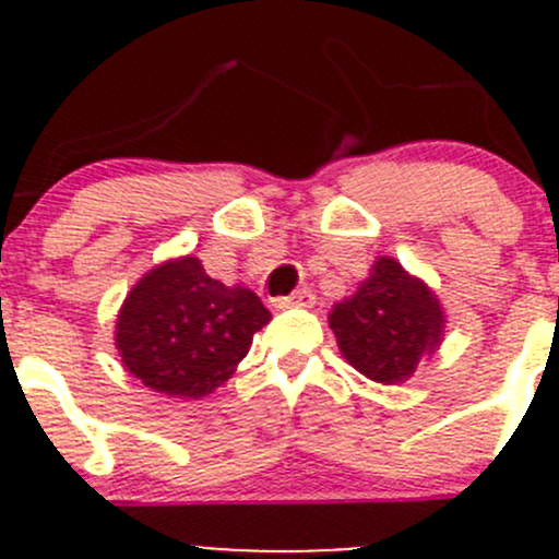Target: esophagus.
<instances>
[{
  "label": "esophagus",
  "mask_w": 559,
  "mask_h": 559,
  "mask_svg": "<svg viewBox=\"0 0 559 559\" xmlns=\"http://www.w3.org/2000/svg\"><path fill=\"white\" fill-rule=\"evenodd\" d=\"M316 297L311 289H300L295 292L292 297H284V300H278V308H313Z\"/></svg>",
  "instance_id": "34e87169"
}]
</instances>
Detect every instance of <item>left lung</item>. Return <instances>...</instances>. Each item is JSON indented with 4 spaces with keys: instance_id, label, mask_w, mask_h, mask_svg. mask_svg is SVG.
<instances>
[{
    "instance_id": "left-lung-1",
    "label": "left lung",
    "mask_w": 559,
    "mask_h": 559,
    "mask_svg": "<svg viewBox=\"0 0 559 559\" xmlns=\"http://www.w3.org/2000/svg\"><path fill=\"white\" fill-rule=\"evenodd\" d=\"M343 359L365 379L408 381L441 348L447 313L436 292L394 257H376L368 278L330 313Z\"/></svg>"
}]
</instances>
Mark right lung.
I'll list each match as a JSON object with an SVG mask.
<instances>
[{"instance_id":"1","label":"right lung","mask_w":559,"mask_h":559,"mask_svg":"<svg viewBox=\"0 0 559 559\" xmlns=\"http://www.w3.org/2000/svg\"><path fill=\"white\" fill-rule=\"evenodd\" d=\"M273 319L246 286L211 278L191 253L151 267L116 319V348L132 379L151 392L200 400L227 384Z\"/></svg>"}]
</instances>
